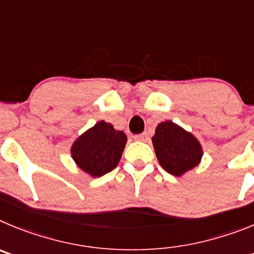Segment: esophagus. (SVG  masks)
Masks as SVG:
<instances>
[{
	"label": "esophagus",
	"instance_id": "obj_1",
	"mask_svg": "<svg viewBox=\"0 0 254 254\" xmlns=\"http://www.w3.org/2000/svg\"><path fill=\"white\" fill-rule=\"evenodd\" d=\"M134 139L138 141H145V140H148V134L147 132H143V134H139V135L134 136Z\"/></svg>",
	"mask_w": 254,
	"mask_h": 254
}]
</instances>
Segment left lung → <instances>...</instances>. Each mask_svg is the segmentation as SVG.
I'll use <instances>...</instances> for the list:
<instances>
[{
	"label": "left lung",
	"mask_w": 254,
	"mask_h": 254,
	"mask_svg": "<svg viewBox=\"0 0 254 254\" xmlns=\"http://www.w3.org/2000/svg\"><path fill=\"white\" fill-rule=\"evenodd\" d=\"M152 141L162 168L176 177L193 170L204 155L202 145L192 132L171 120L157 125Z\"/></svg>",
	"instance_id": "8db88e82"
}]
</instances>
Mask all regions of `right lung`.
Instances as JSON below:
<instances>
[{"instance_id":"1","label":"right lung","mask_w":254,"mask_h":254,"mask_svg":"<svg viewBox=\"0 0 254 254\" xmlns=\"http://www.w3.org/2000/svg\"><path fill=\"white\" fill-rule=\"evenodd\" d=\"M127 141L124 131L101 120L73 141L70 155L79 170L90 177H101L118 166Z\"/></svg>"}]
</instances>
